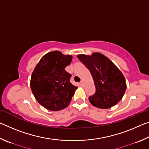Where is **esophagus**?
Instances as JSON below:
<instances>
[{
    "mask_svg": "<svg viewBox=\"0 0 149 149\" xmlns=\"http://www.w3.org/2000/svg\"><path fill=\"white\" fill-rule=\"evenodd\" d=\"M84 84H85L84 81V80H81V85L82 86H83V85H84Z\"/></svg>",
    "mask_w": 149,
    "mask_h": 149,
    "instance_id": "esophagus-1",
    "label": "esophagus"
}]
</instances>
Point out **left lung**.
Listing matches in <instances>:
<instances>
[{"label":"left lung","mask_w":149,"mask_h":149,"mask_svg":"<svg viewBox=\"0 0 149 149\" xmlns=\"http://www.w3.org/2000/svg\"><path fill=\"white\" fill-rule=\"evenodd\" d=\"M77 58L89 70L94 81L96 91L89 98L91 104L102 109L117 104L122 99L127 85L116 65L99 52L91 56L79 54Z\"/></svg>","instance_id":"8db88e82"}]
</instances>
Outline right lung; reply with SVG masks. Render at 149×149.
<instances>
[{
  "label": "right lung",
  "mask_w": 149,
  "mask_h": 149,
  "mask_svg": "<svg viewBox=\"0 0 149 149\" xmlns=\"http://www.w3.org/2000/svg\"><path fill=\"white\" fill-rule=\"evenodd\" d=\"M72 60V55H64L57 50L48 52L32 73L31 91L35 99L47 110H61L71 102L77 87L70 83L71 74L65 68Z\"/></svg>",
  "instance_id": "right-lung-1"
}]
</instances>
